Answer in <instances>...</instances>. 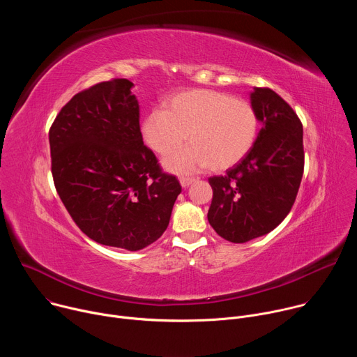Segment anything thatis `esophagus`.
<instances>
[{
  "label": "esophagus",
  "instance_id": "34e87169",
  "mask_svg": "<svg viewBox=\"0 0 357 357\" xmlns=\"http://www.w3.org/2000/svg\"><path fill=\"white\" fill-rule=\"evenodd\" d=\"M179 182H181L182 188H188L190 183H193V182H195V179H193V178H186V176H182V178L179 179Z\"/></svg>",
  "mask_w": 357,
  "mask_h": 357
}]
</instances>
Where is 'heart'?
I'll return each instance as SVG.
<instances>
[{
  "label": "heart",
  "instance_id": "b5f03b06",
  "mask_svg": "<svg viewBox=\"0 0 357 357\" xmlns=\"http://www.w3.org/2000/svg\"><path fill=\"white\" fill-rule=\"evenodd\" d=\"M257 131V113L247 100L209 89L176 93L165 110L152 109L141 123L145 144L158 155L169 154L185 138L190 142L164 161L167 169L181 174L234 167L250 152Z\"/></svg>",
  "mask_w": 357,
  "mask_h": 357
}]
</instances>
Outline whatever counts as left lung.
I'll list each match as a JSON object with an SVG mask.
<instances>
[{"label":"left lung","instance_id":"8db88e82","mask_svg":"<svg viewBox=\"0 0 357 357\" xmlns=\"http://www.w3.org/2000/svg\"><path fill=\"white\" fill-rule=\"evenodd\" d=\"M250 97L263 123L256 142L226 175L209 178L213 199L208 220L231 243L274 230L289 213L303 174V131L296 113L268 87H256Z\"/></svg>","mask_w":357,"mask_h":357}]
</instances>
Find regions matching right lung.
I'll return each mask as SVG.
<instances>
[{"mask_svg": "<svg viewBox=\"0 0 357 357\" xmlns=\"http://www.w3.org/2000/svg\"><path fill=\"white\" fill-rule=\"evenodd\" d=\"M132 86L113 79L75 94L49 130L55 188L73 222L128 251L162 236L182 190L144 145Z\"/></svg>", "mask_w": 357, "mask_h": 357, "instance_id": "1", "label": "right lung"}]
</instances>
